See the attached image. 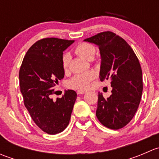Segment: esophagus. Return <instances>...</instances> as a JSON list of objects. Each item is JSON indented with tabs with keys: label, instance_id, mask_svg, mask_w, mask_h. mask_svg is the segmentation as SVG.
I'll use <instances>...</instances> for the list:
<instances>
[{
	"label": "esophagus",
	"instance_id": "1",
	"mask_svg": "<svg viewBox=\"0 0 159 159\" xmlns=\"http://www.w3.org/2000/svg\"><path fill=\"white\" fill-rule=\"evenodd\" d=\"M77 93H78V94H85L86 91H82V90H78V91H77Z\"/></svg>",
	"mask_w": 159,
	"mask_h": 159
}]
</instances>
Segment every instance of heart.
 I'll list each match as a JSON object with an SVG mask.
<instances>
[{
	"instance_id": "heart-1",
	"label": "heart",
	"mask_w": 159,
	"mask_h": 159,
	"mask_svg": "<svg viewBox=\"0 0 159 159\" xmlns=\"http://www.w3.org/2000/svg\"><path fill=\"white\" fill-rule=\"evenodd\" d=\"M75 52L80 57L87 60H91L95 54V48L92 44L89 43L82 42L78 44L75 49ZM70 56L68 53H65L62 56V67L65 70L69 68ZM96 77L94 71L85 72L74 76L71 79L68 81V86L70 89H87L89 88L90 82L94 79Z\"/></svg>"
}]
</instances>
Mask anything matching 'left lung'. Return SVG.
I'll use <instances>...</instances> for the list:
<instances>
[{
  "label": "left lung",
  "instance_id": "left-lung-1",
  "mask_svg": "<svg viewBox=\"0 0 159 159\" xmlns=\"http://www.w3.org/2000/svg\"><path fill=\"white\" fill-rule=\"evenodd\" d=\"M100 50L101 81H109L110 97L98 93L96 116L108 129L125 127L132 119L140 104L143 90L142 72L137 56L120 36L105 31L84 40Z\"/></svg>",
  "mask_w": 159,
  "mask_h": 159
}]
</instances>
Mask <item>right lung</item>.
I'll return each mask as SVG.
<instances>
[{
    "mask_svg": "<svg viewBox=\"0 0 159 159\" xmlns=\"http://www.w3.org/2000/svg\"><path fill=\"white\" fill-rule=\"evenodd\" d=\"M75 41L56 38H43L28 49L19 71L20 92L35 124L43 131L56 134L69 124L77 93L65 91L56 101L54 88L65 76L62 67L63 51Z\"/></svg>",
    "mask_w": 159,
    "mask_h": 159,
    "instance_id": "obj_1",
    "label": "right lung"
}]
</instances>
